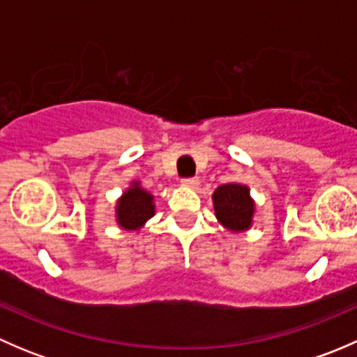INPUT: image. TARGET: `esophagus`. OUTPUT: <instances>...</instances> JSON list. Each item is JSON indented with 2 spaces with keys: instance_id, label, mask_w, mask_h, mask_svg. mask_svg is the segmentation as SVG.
Masks as SVG:
<instances>
[{
  "instance_id": "obj_1",
  "label": "esophagus",
  "mask_w": 357,
  "mask_h": 357,
  "mask_svg": "<svg viewBox=\"0 0 357 357\" xmlns=\"http://www.w3.org/2000/svg\"><path fill=\"white\" fill-rule=\"evenodd\" d=\"M183 186H186V188H197V186L200 185V181H199V178H186V179H183Z\"/></svg>"
}]
</instances>
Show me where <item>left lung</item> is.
Wrapping results in <instances>:
<instances>
[{"label": "left lung", "instance_id": "1", "mask_svg": "<svg viewBox=\"0 0 357 357\" xmlns=\"http://www.w3.org/2000/svg\"><path fill=\"white\" fill-rule=\"evenodd\" d=\"M214 212L218 221L233 233H242L250 229L254 222L255 202L250 197V190L240 183H226L215 188Z\"/></svg>", "mask_w": 357, "mask_h": 357}]
</instances>
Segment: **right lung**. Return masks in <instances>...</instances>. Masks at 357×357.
<instances>
[{
  "label": "right lung",
  "mask_w": 357,
  "mask_h": 357,
  "mask_svg": "<svg viewBox=\"0 0 357 357\" xmlns=\"http://www.w3.org/2000/svg\"><path fill=\"white\" fill-rule=\"evenodd\" d=\"M153 215H155L153 195L142 188L139 181H132L115 205L117 225L128 231H138Z\"/></svg>",
  "instance_id": "right-lung-1"
}]
</instances>
